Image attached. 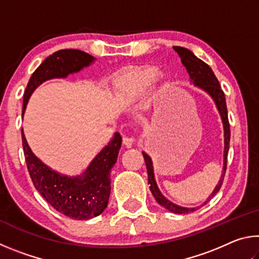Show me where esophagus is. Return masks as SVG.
Returning a JSON list of instances; mask_svg holds the SVG:
<instances>
[{"instance_id":"esophagus-1","label":"esophagus","mask_w":259,"mask_h":259,"mask_svg":"<svg viewBox=\"0 0 259 259\" xmlns=\"http://www.w3.org/2000/svg\"><path fill=\"white\" fill-rule=\"evenodd\" d=\"M135 142V139L133 137H123V144L126 147H131Z\"/></svg>"}]
</instances>
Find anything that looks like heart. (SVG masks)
Masks as SVG:
<instances>
[{"instance_id":"b5f03b06","label":"heart","mask_w":259,"mask_h":259,"mask_svg":"<svg viewBox=\"0 0 259 259\" xmlns=\"http://www.w3.org/2000/svg\"><path fill=\"white\" fill-rule=\"evenodd\" d=\"M155 73V67H145L123 74L114 81V94L117 99L124 104L137 102L146 95ZM163 88L164 83L161 80H157L156 89L161 90Z\"/></svg>"}]
</instances>
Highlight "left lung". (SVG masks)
I'll return each mask as SVG.
<instances>
[{
	"mask_svg": "<svg viewBox=\"0 0 259 259\" xmlns=\"http://www.w3.org/2000/svg\"><path fill=\"white\" fill-rule=\"evenodd\" d=\"M174 50L177 52L181 57V60L184 66H185L187 73L190 74V78L193 82V84L199 87L200 89L205 91L210 97L213 99L214 104H216V107L218 109L219 114H221L223 126H224V166H223V174L222 178L219 179L217 186L214 187L213 192L210 194L207 201L203 203V205L208 202V201L211 200L214 195L217 194V192L221 190L223 181H224L225 171H226V163H227V153H229L230 148V137H231V131H230V123H229V117H227V107H226V100H225V95L224 91L222 90L221 84L217 80L216 75H214L212 69L209 67L208 64H205L204 61L199 59L191 50L186 49V48L183 47H174ZM144 160H145L146 168H147V175H148V184H150V190L152 192L153 196H154L157 203L161 204L162 207L168 209L169 211L175 212V213H188L193 212L195 210H198L200 207L196 208H185L181 207V205H177L172 203L171 201L165 199L162 193L160 192L159 187L156 185L155 177H154V169H153V162L151 156L146 154L145 152H143ZM202 207V205H201Z\"/></svg>",
	"mask_w": 259,
	"mask_h": 259,
	"instance_id": "left-lung-1",
	"label": "left lung"
}]
</instances>
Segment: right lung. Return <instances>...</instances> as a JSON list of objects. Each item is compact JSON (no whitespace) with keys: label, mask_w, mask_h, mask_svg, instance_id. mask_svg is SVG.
Wrapping results in <instances>:
<instances>
[{"label":"right lung","mask_w":259,"mask_h":259,"mask_svg":"<svg viewBox=\"0 0 259 259\" xmlns=\"http://www.w3.org/2000/svg\"><path fill=\"white\" fill-rule=\"evenodd\" d=\"M84 51L64 49L50 55L30 76L24 94L23 115L30 95L45 81L65 78L94 63ZM26 164L32 182L40 194L57 211L76 221H87L102 213L111 194V169L117 159L122 137L114 134L106 146L90 162L80 176L68 177L46 165L34 155L21 130Z\"/></svg>","instance_id":"add662e5"}]
</instances>
